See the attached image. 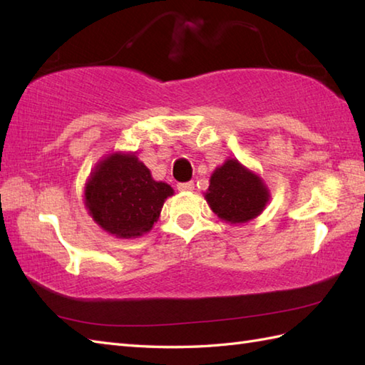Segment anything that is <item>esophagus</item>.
Returning a JSON list of instances; mask_svg holds the SVG:
<instances>
[{
  "mask_svg": "<svg viewBox=\"0 0 365 365\" xmlns=\"http://www.w3.org/2000/svg\"><path fill=\"white\" fill-rule=\"evenodd\" d=\"M192 188H195V182H183L177 185L178 191H191Z\"/></svg>",
  "mask_w": 365,
  "mask_h": 365,
  "instance_id": "1",
  "label": "esophagus"
}]
</instances>
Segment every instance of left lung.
Returning a JSON list of instances; mask_svg holds the SVG:
<instances>
[{
  "label": "left lung",
  "mask_w": 365,
  "mask_h": 365,
  "mask_svg": "<svg viewBox=\"0 0 365 365\" xmlns=\"http://www.w3.org/2000/svg\"><path fill=\"white\" fill-rule=\"evenodd\" d=\"M205 199L221 220L237 224L262 213L268 202V190L237 160H227L213 173Z\"/></svg>",
  "instance_id": "left-lung-1"
}]
</instances>
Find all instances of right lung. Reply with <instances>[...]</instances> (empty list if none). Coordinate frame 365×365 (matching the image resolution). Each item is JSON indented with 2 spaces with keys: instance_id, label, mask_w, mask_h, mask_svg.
Returning <instances> with one entry per match:
<instances>
[{
  "instance_id": "right-lung-1",
  "label": "right lung",
  "mask_w": 365,
  "mask_h": 365,
  "mask_svg": "<svg viewBox=\"0 0 365 365\" xmlns=\"http://www.w3.org/2000/svg\"><path fill=\"white\" fill-rule=\"evenodd\" d=\"M173 192L168 183L153 180L136 155L114 153L92 173L84 196L98 226L119 238H131L152 229Z\"/></svg>"
}]
</instances>
